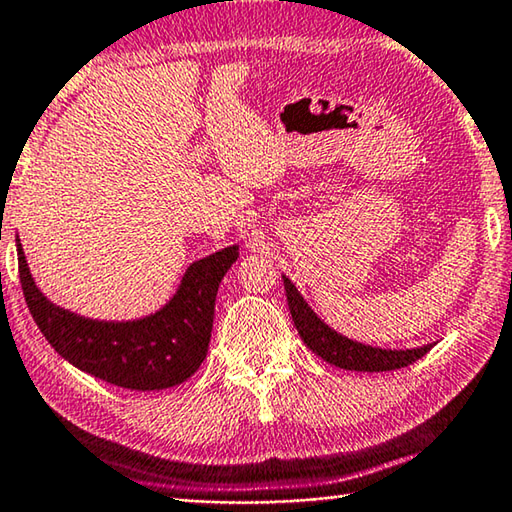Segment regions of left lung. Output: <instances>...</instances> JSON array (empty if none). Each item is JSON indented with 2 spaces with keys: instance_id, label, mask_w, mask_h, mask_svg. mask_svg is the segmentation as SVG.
I'll return each instance as SVG.
<instances>
[{
  "instance_id": "8db88e82",
  "label": "left lung",
  "mask_w": 512,
  "mask_h": 512,
  "mask_svg": "<svg viewBox=\"0 0 512 512\" xmlns=\"http://www.w3.org/2000/svg\"><path fill=\"white\" fill-rule=\"evenodd\" d=\"M284 291H287V302L293 323L311 352H316L320 359L332 363L336 368L343 370H357V372H386L409 366V363L422 359L433 343L420 345V348H406V350H388L377 348V345H366L354 339H348L329 327L325 320H320L314 309L307 305L302 293L296 289L287 275H282Z\"/></svg>"
}]
</instances>
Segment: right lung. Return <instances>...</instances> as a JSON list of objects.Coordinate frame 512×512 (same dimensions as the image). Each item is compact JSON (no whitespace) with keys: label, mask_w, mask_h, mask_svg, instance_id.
<instances>
[{"label":"right lung","mask_w":512,"mask_h":512,"mask_svg":"<svg viewBox=\"0 0 512 512\" xmlns=\"http://www.w3.org/2000/svg\"><path fill=\"white\" fill-rule=\"evenodd\" d=\"M17 264L29 311L60 357L88 375L131 391H162L201 368L212 336L216 291L239 246L212 253L189 268L167 305L135 320H97L58 307L36 287L20 239Z\"/></svg>","instance_id":"1"}]
</instances>
